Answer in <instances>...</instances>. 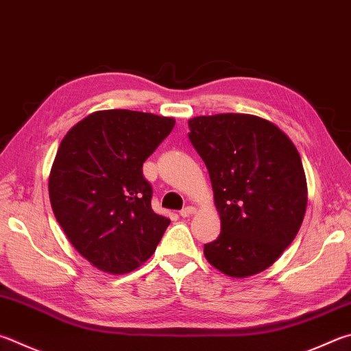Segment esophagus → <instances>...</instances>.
Here are the masks:
<instances>
[{
	"label": "esophagus",
	"mask_w": 351,
	"mask_h": 351,
	"mask_svg": "<svg viewBox=\"0 0 351 351\" xmlns=\"http://www.w3.org/2000/svg\"><path fill=\"white\" fill-rule=\"evenodd\" d=\"M193 213H195V207H192V206H187V207H184L182 210H180V215L182 216V218H187V216L193 215Z\"/></svg>",
	"instance_id": "esophagus-1"
}]
</instances>
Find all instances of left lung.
Instances as JSON below:
<instances>
[{
  "mask_svg": "<svg viewBox=\"0 0 351 351\" xmlns=\"http://www.w3.org/2000/svg\"><path fill=\"white\" fill-rule=\"evenodd\" d=\"M221 216V233L204 245L210 264L233 278L256 275L291 244L307 207L301 156L284 132L253 114L189 121Z\"/></svg>",
  "mask_w": 351,
  "mask_h": 351,
  "instance_id": "left-lung-1",
  "label": "left lung"
}]
</instances>
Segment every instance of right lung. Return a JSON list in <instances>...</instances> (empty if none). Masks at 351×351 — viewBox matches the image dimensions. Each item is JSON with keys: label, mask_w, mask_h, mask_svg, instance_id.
Instances as JSON below:
<instances>
[{"label": "right lung", "mask_w": 351, "mask_h": 351, "mask_svg": "<svg viewBox=\"0 0 351 351\" xmlns=\"http://www.w3.org/2000/svg\"><path fill=\"white\" fill-rule=\"evenodd\" d=\"M175 125L133 110L88 114L67 132L49 178L56 221L97 269L129 273L154 254L170 219L152 208L143 164Z\"/></svg>", "instance_id": "obj_1"}]
</instances>
